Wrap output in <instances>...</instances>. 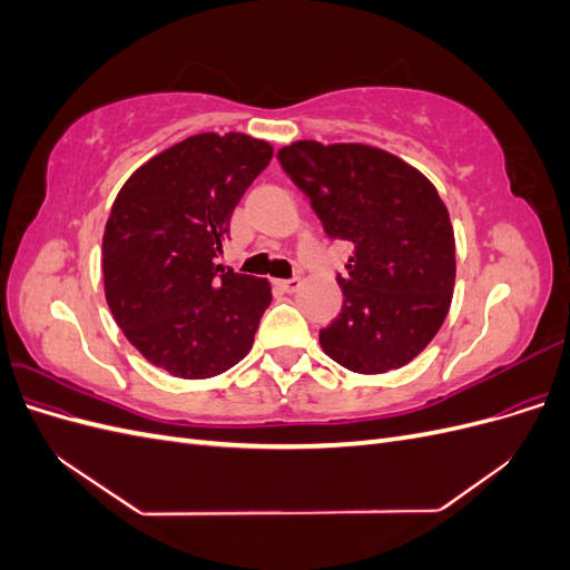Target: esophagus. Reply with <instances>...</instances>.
<instances>
[{"label":"esophagus","mask_w":570,"mask_h":570,"mask_svg":"<svg viewBox=\"0 0 570 570\" xmlns=\"http://www.w3.org/2000/svg\"><path fill=\"white\" fill-rule=\"evenodd\" d=\"M275 287H281L283 292H297L302 287V281L299 278H289V281H275Z\"/></svg>","instance_id":"esophagus-1"}]
</instances>
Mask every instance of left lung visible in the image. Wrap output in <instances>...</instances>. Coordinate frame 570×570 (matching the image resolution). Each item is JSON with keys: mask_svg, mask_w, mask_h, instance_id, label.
Instances as JSON below:
<instances>
[{"mask_svg": "<svg viewBox=\"0 0 570 570\" xmlns=\"http://www.w3.org/2000/svg\"><path fill=\"white\" fill-rule=\"evenodd\" d=\"M327 237L354 247L342 312L323 327V352L354 373H387L416 358L452 304L454 228L435 185L368 145L292 142L278 151Z\"/></svg>", "mask_w": 570, "mask_h": 570, "instance_id": "1", "label": "left lung"}]
</instances>
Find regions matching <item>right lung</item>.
Returning <instances> with one entry per match:
<instances>
[{
  "label": "right lung",
  "instance_id": "right-lung-1",
  "mask_svg": "<svg viewBox=\"0 0 570 570\" xmlns=\"http://www.w3.org/2000/svg\"><path fill=\"white\" fill-rule=\"evenodd\" d=\"M273 147L243 132H199L120 187L101 239L111 314L149 364L202 381L243 361L264 312V278L216 266L230 218Z\"/></svg>",
  "mask_w": 570,
  "mask_h": 570
}]
</instances>
